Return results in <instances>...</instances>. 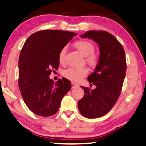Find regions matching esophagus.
<instances>
[{
    "instance_id": "1",
    "label": "esophagus",
    "mask_w": 146,
    "mask_h": 146,
    "mask_svg": "<svg viewBox=\"0 0 146 146\" xmlns=\"http://www.w3.org/2000/svg\"><path fill=\"white\" fill-rule=\"evenodd\" d=\"M79 86L78 84H75V83H72L71 84V88H72V89H74V88H78Z\"/></svg>"
}]
</instances>
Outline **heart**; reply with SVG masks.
<instances>
[{
    "mask_svg": "<svg viewBox=\"0 0 146 146\" xmlns=\"http://www.w3.org/2000/svg\"><path fill=\"white\" fill-rule=\"evenodd\" d=\"M75 47L79 50L84 56H86V61L90 65H95L98 63L99 56L94 52L95 46L91 42L86 40H80L74 43ZM66 52V47H64L60 50L58 56V60L60 63L64 62L65 55ZM88 69L86 68H69L64 71L63 74L65 78L74 82H78L82 78L88 74Z\"/></svg>",
    "mask_w": 146,
    "mask_h": 146,
    "instance_id": "heart-1",
    "label": "heart"
}]
</instances>
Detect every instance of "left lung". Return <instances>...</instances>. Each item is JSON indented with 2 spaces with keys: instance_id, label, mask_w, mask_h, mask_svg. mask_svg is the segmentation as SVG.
<instances>
[{
  "instance_id": "8db88e82",
  "label": "left lung",
  "mask_w": 146,
  "mask_h": 146,
  "mask_svg": "<svg viewBox=\"0 0 146 146\" xmlns=\"http://www.w3.org/2000/svg\"><path fill=\"white\" fill-rule=\"evenodd\" d=\"M80 37L98 43L100 55L94 72L88 77L96 88L81 86L84 95L78 102V108L86 118H98L112 109L121 93L126 73L125 51L117 38L107 31H88Z\"/></svg>"
}]
</instances>
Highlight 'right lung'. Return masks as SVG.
<instances>
[{"label":"right lung","mask_w":146,"mask_h":146,"mask_svg":"<svg viewBox=\"0 0 146 146\" xmlns=\"http://www.w3.org/2000/svg\"><path fill=\"white\" fill-rule=\"evenodd\" d=\"M77 33L42 30L31 34L23 45L18 61V86L25 104L37 115L50 117L60 108L63 97L71 90V82L49 78L57 70L60 50Z\"/></svg>","instance_id":"obj_1"}]
</instances>
